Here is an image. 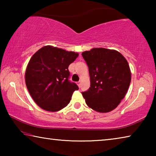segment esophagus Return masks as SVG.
<instances>
[{"mask_svg": "<svg viewBox=\"0 0 156 156\" xmlns=\"http://www.w3.org/2000/svg\"><path fill=\"white\" fill-rule=\"evenodd\" d=\"M76 84H77L78 86L79 87H80V82L78 81V82H77V83H76Z\"/></svg>", "mask_w": 156, "mask_h": 156, "instance_id": "1", "label": "esophagus"}]
</instances>
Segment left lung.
Masks as SVG:
<instances>
[{
	"label": "left lung",
	"mask_w": 156,
	"mask_h": 156,
	"mask_svg": "<svg viewBox=\"0 0 156 156\" xmlns=\"http://www.w3.org/2000/svg\"><path fill=\"white\" fill-rule=\"evenodd\" d=\"M89 67L90 87L82 92L86 104L92 109L107 113L118 107L131 83L128 62L120 52L94 48L82 53Z\"/></svg>",
	"instance_id": "left-lung-1"
}]
</instances>
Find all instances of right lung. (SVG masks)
Returning a JSON list of instances; mask_svg holds the SVG:
<instances>
[{
  "mask_svg": "<svg viewBox=\"0 0 156 156\" xmlns=\"http://www.w3.org/2000/svg\"><path fill=\"white\" fill-rule=\"evenodd\" d=\"M78 56V53L47 45L31 58L26 69L25 83L31 98L42 109L58 112L69 103L78 87L69 80L68 67Z\"/></svg>",
  "mask_w": 156,
  "mask_h": 156,
  "instance_id": "add662e5",
  "label": "right lung"
}]
</instances>
